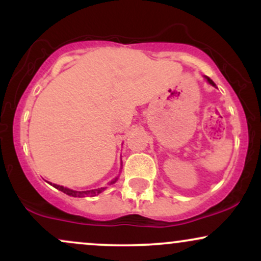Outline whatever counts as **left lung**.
<instances>
[{"label":"left lung","instance_id":"8db88e82","mask_svg":"<svg viewBox=\"0 0 261 261\" xmlns=\"http://www.w3.org/2000/svg\"><path fill=\"white\" fill-rule=\"evenodd\" d=\"M206 79H207V81H208V83L210 85H212V86H215V83H214V81H212L211 79H210V77H206Z\"/></svg>","mask_w":261,"mask_h":261}]
</instances>
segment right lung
<instances>
[{
	"label": "right lung",
	"instance_id": "add662e5",
	"mask_svg": "<svg viewBox=\"0 0 261 261\" xmlns=\"http://www.w3.org/2000/svg\"><path fill=\"white\" fill-rule=\"evenodd\" d=\"M114 181H115V180H114ZM114 181H112V182H114ZM54 188L59 189V190H61L62 193L67 194V195H70V196H74V197H77V196L82 197V196H86V195H92V196H94V195H97V194H99V193H101V191L104 190V188H100V189H95V190L76 191V190H71V189L64 188V187H61V185H56V184H54Z\"/></svg>",
	"mask_w": 261,
	"mask_h": 261
}]
</instances>
